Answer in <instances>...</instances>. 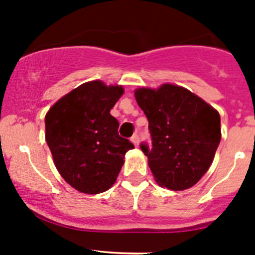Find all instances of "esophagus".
I'll use <instances>...</instances> for the list:
<instances>
[{
    "label": "esophagus",
    "instance_id": "1",
    "mask_svg": "<svg viewBox=\"0 0 255 255\" xmlns=\"http://www.w3.org/2000/svg\"><path fill=\"white\" fill-rule=\"evenodd\" d=\"M130 140H132V143L134 144L135 146H138V145H139V136L136 135V134H135V135H133L132 138H130Z\"/></svg>",
    "mask_w": 255,
    "mask_h": 255
}]
</instances>
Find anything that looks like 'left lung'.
<instances>
[{"instance_id": "left-lung-1", "label": "left lung", "mask_w": 255, "mask_h": 255, "mask_svg": "<svg viewBox=\"0 0 255 255\" xmlns=\"http://www.w3.org/2000/svg\"><path fill=\"white\" fill-rule=\"evenodd\" d=\"M135 100L149 121L152 145L141 144L155 181L171 191L194 186L213 163L221 140L220 115L184 88H139Z\"/></svg>"}]
</instances>
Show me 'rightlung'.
I'll list each match as a JSON object with an SVG mask.
<instances>
[{"label":"right lung","mask_w":255,"mask_h":255,"mask_svg":"<svg viewBox=\"0 0 255 255\" xmlns=\"http://www.w3.org/2000/svg\"><path fill=\"white\" fill-rule=\"evenodd\" d=\"M125 90L101 80L84 83L55 104L45 116L46 143L64 181L85 194L114 186L125 155L134 148L119 134L110 111Z\"/></svg>","instance_id":"obj_1"}]
</instances>
